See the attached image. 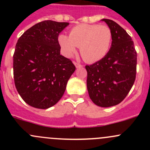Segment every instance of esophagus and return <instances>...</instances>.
Segmentation results:
<instances>
[{
    "label": "esophagus",
    "instance_id": "34e87169",
    "mask_svg": "<svg viewBox=\"0 0 150 150\" xmlns=\"http://www.w3.org/2000/svg\"><path fill=\"white\" fill-rule=\"evenodd\" d=\"M73 64H75V67H76V68H78V67H81L83 66L82 64H80V63L77 62H73Z\"/></svg>",
    "mask_w": 150,
    "mask_h": 150
}]
</instances>
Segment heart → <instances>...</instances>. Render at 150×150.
Returning <instances> with one entry per match:
<instances>
[{
  "instance_id": "heart-1",
  "label": "heart",
  "mask_w": 150,
  "mask_h": 150,
  "mask_svg": "<svg viewBox=\"0 0 150 150\" xmlns=\"http://www.w3.org/2000/svg\"><path fill=\"white\" fill-rule=\"evenodd\" d=\"M59 43L64 56L69 57L80 47V53L87 62H96L104 58L112 41V33L107 25L82 24L71 29L69 36L62 34Z\"/></svg>"
}]
</instances>
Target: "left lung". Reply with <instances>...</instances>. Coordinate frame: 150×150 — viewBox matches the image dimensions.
Here are the masks:
<instances>
[{
	"mask_svg": "<svg viewBox=\"0 0 150 150\" xmlns=\"http://www.w3.org/2000/svg\"><path fill=\"white\" fill-rule=\"evenodd\" d=\"M111 29L112 41L107 55L86 65L87 88L92 102L109 107L122 102L132 88L137 75V54L131 36L118 24L103 19Z\"/></svg>",
	"mask_w": 150,
	"mask_h": 150,
	"instance_id": "left-lung-1",
	"label": "left lung"
}]
</instances>
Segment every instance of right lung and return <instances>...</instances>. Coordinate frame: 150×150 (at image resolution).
Here are the masks:
<instances>
[{
  "mask_svg": "<svg viewBox=\"0 0 150 150\" xmlns=\"http://www.w3.org/2000/svg\"><path fill=\"white\" fill-rule=\"evenodd\" d=\"M68 22L46 20L33 25L18 40L13 54V79L18 93L31 107L47 109L60 100L75 70L60 55L59 33Z\"/></svg>",
  "mask_w": 150,
  "mask_h": 150,
  "instance_id": "1",
  "label": "right lung"
}]
</instances>
